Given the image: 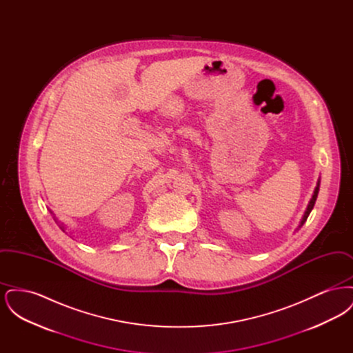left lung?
<instances>
[{"label":"left lung","instance_id":"8db88e82","mask_svg":"<svg viewBox=\"0 0 353 353\" xmlns=\"http://www.w3.org/2000/svg\"><path fill=\"white\" fill-rule=\"evenodd\" d=\"M319 186H320V179L318 180V184H316V188H315V190H314V194H312V199L310 200L308 202V205H307V209H305V212H304V216H303L302 221H301V225H299V228H302L303 223L307 221L308 219V216H310V213H311V210L314 209V205H315V201H316V199H318V193H319Z\"/></svg>","mask_w":353,"mask_h":353}]
</instances>
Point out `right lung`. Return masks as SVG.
<instances>
[{"label":"right lung","mask_w":353,"mask_h":353,"mask_svg":"<svg viewBox=\"0 0 353 353\" xmlns=\"http://www.w3.org/2000/svg\"><path fill=\"white\" fill-rule=\"evenodd\" d=\"M59 226H61V229L65 232V226H62V225H59Z\"/></svg>","instance_id":"add662e5"}]
</instances>
